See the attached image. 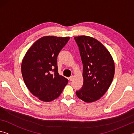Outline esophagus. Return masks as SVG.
Segmentation results:
<instances>
[{"mask_svg":"<svg viewBox=\"0 0 134 134\" xmlns=\"http://www.w3.org/2000/svg\"><path fill=\"white\" fill-rule=\"evenodd\" d=\"M74 79V76H71V77H70L69 78V81H72V80Z\"/></svg>","mask_w":134,"mask_h":134,"instance_id":"obj_1","label":"esophagus"}]
</instances>
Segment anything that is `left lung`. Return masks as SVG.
<instances>
[{
  "label": "left lung",
  "mask_w": 134,
  "mask_h": 134,
  "mask_svg": "<svg viewBox=\"0 0 134 134\" xmlns=\"http://www.w3.org/2000/svg\"><path fill=\"white\" fill-rule=\"evenodd\" d=\"M83 64V85L75 92L86 102H94L106 93L114 75V62L102 43L92 37H74Z\"/></svg>",
  "instance_id": "obj_1"
}]
</instances>
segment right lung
Wrapping results in <instances>:
<instances>
[{
	"mask_svg": "<svg viewBox=\"0 0 134 134\" xmlns=\"http://www.w3.org/2000/svg\"><path fill=\"white\" fill-rule=\"evenodd\" d=\"M69 40V37H42L30 47L23 59L21 74L24 83L41 100H54L68 84V80L58 73L57 57Z\"/></svg>",
	"mask_w": 134,
	"mask_h": 134,
	"instance_id": "add662e5",
	"label": "right lung"
}]
</instances>
